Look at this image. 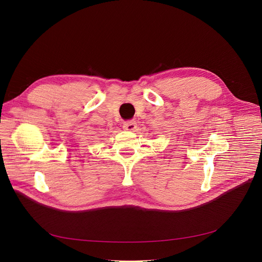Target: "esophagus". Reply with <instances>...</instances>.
Instances as JSON below:
<instances>
[{
    "label": "esophagus",
    "mask_w": 262,
    "mask_h": 262,
    "mask_svg": "<svg viewBox=\"0 0 262 262\" xmlns=\"http://www.w3.org/2000/svg\"><path fill=\"white\" fill-rule=\"evenodd\" d=\"M137 127V124L135 121H125L123 123V129L124 130H134Z\"/></svg>",
    "instance_id": "1"
}]
</instances>
